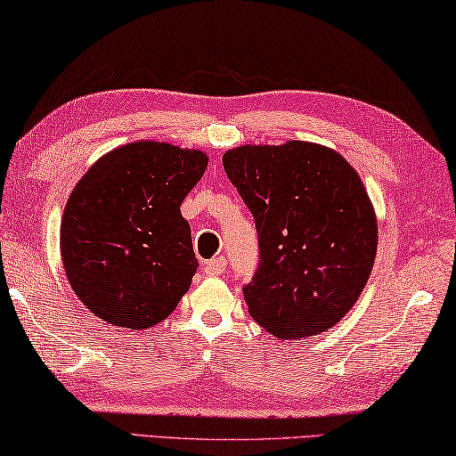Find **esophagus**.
Instances as JSON below:
<instances>
[{"mask_svg": "<svg viewBox=\"0 0 456 456\" xmlns=\"http://www.w3.org/2000/svg\"><path fill=\"white\" fill-rule=\"evenodd\" d=\"M225 257H215L211 262H205L202 264V272L207 273V276H221L223 270H225Z\"/></svg>", "mask_w": 456, "mask_h": 456, "instance_id": "obj_1", "label": "esophagus"}]
</instances>
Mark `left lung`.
<instances>
[{
  "label": "left lung",
  "mask_w": 456,
  "mask_h": 456,
  "mask_svg": "<svg viewBox=\"0 0 456 456\" xmlns=\"http://www.w3.org/2000/svg\"><path fill=\"white\" fill-rule=\"evenodd\" d=\"M223 168L257 229L259 265L243 286L251 319L286 341L335 327L363 292L378 251V219L355 168L298 140L233 148Z\"/></svg>",
  "instance_id": "1"
}]
</instances>
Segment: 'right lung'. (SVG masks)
I'll return each mask as SVG.
<instances>
[{
    "label": "right lung",
    "instance_id": "right-lung-1",
    "mask_svg": "<svg viewBox=\"0 0 456 456\" xmlns=\"http://www.w3.org/2000/svg\"><path fill=\"white\" fill-rule=\"evenodd\" d=\"M207 164L200 150L134 142L78 180L64 207L61 254L70 288L93 314L142 330L178 306L199 267L180 205Z\"/></svg>",
    "mask_w": 456,
    "mask_h": 456
}]
</instances>
